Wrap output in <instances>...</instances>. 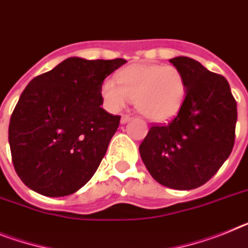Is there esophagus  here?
Returning <instances> with one entry per match:
<instances>
[{"instance_id": "obj_1", "label": "esophagus", "mask_w": 248, "mask_h": 248, "mask_svg": "<svg viewBox=\"0 0 248 248\" xmlns=\"http://www.w3.org/2000/svg\"><path fill=\"white\" fill-rule=\"evenodd\" d=\"M130 119H132V116H130V115H125V114H124V115H122V119H120V123H122V124H125V123H128Z\"/></svg>"}]
</instances>
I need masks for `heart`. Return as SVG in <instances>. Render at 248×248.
I'll use <instances>...</instances> for the list:
<instances>
[{
	"label": "heart",
	"mask_w": 248,
	"mask_h": 248,
	"mask_svg": "<svg viewBox=\"0 0 248 248\" xmlns=\"http://www.w3.org/2000/svg\"><path fill=\"white\" fill-rule=\"evenodd\" d=\"M116 81L107 79L101 84V98L108 109L118 111L132 99L135 109L155 123L174 118L187 95L185 74L173 65L135 63L123 69Z\"/></svg>",
	"instance_id": "heart-1"
}]
</instances>
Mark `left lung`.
Here are the masks:
<instances>
[{"label":"left lung","mask_w":248,"mask_h":248,"mask_svg":"<svg viewBox=\"0 0 248 248\" xmlns=\"http://www.w3.org/2000/svg\"><path fill=\"white\" fill-rule=\"evenodd\" d=\"M169 62L185 74V103L172 122L149 129L139 153L158 183L189 190L212 178L230 156L234 144L237 103L222 75L186 56Z\"/></svg>","instance_id":"left-lung-1"}]
</instances>
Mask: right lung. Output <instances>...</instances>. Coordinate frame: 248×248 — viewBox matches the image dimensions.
Masks as SVG:
<instances>
[{"mask_svg": "<svg viewBox=\"0 0 248 248\" xmlns=\"http://www.w3.org/2000/svg\"><path fill=\"white\" fill-rule=\"evenodd\" d=\"M125 62L69 58L29 82L8 141L15 170L30 189L63 197L90 181L120 122L101 108V84Z\"/></svg>", "mask_w": 248, "mask_h": 248, "instance_id": "add662e5", "label": "right lung"}]
</instances>
